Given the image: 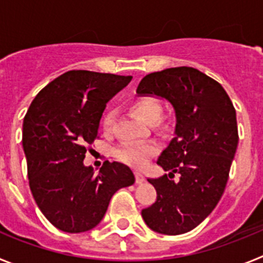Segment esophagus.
<instances>
[{
	"mask_svg": "<svg viewBox=\"0 0 263 263\" xmlns=\"http://www.w3.org/2000/svg\"><path fill=\"white\" fill-rule=\"evenodd\" d=\"M145 182V176H143L142 173H139V171H136V183L137 184H142Z\"/></svg>",
	"mask_w": 263,
	"mask_h": 263,
	"instance_id": "esophagus-1",
	"label": "esophagus"
}]
</instances>
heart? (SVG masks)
<instances>
[{
	"label": "heart",
	"instance_id": "heart-1",
	"mask_svg": "<svg viewBox=\"0 0 263 263\" xmlns=\"http://www.w3.org/2000/svg\"><path fill=\"white\" fill-rule=\"evenodd\" d=\"M133 111L146 124H155L160 117L162 108L160 104L152 97H142L136 100L132 105ZM115 110H108L104 115L101 126L105 132H108L115 122ZM158 152L157 145L152 142H130L118 146L115 150V157L120 162L133 167H143L147 160Z\"/></svg>",
	"mask_w": 263,
	"mask_h": 263
}]
</instances>
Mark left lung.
Instances as JSON below:
<instances>
[{
    "label": "left lung",
    "instance_id": "left-lung-1",
    "mask_svg": "<svg viewBox=\"0 0 263 263\" xmlns=\"http://www.w3.org/2000/svg\"><path fill=\"white\" fill-rule=\"evenodd\" d=\"M138 96L166 100L175 115L174 137L157 163L167 175L147 179L157 201L142 210L152 231L176 236L208 217L224 194L237 145L236 109L221 84L192 67L146 75Z\"/></svg>",
    "mask_w": 263,
    "mask_h": 263
}]
</instances>
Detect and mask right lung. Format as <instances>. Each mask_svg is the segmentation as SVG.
<instances>
[{"label":"right lung","mask_w":263,"mask_h":263,"mask_svg":"<svg viewBox=\"0 0 263 263\" xmlns=\"http://www.w3.org/2000/svg\"><path fill=\"white\" fill-rule=\"evenodd\" d=\"M130 80L132 76L68 71L36 95L25 116L22 146L30 190L42 213L60 231L93 229L111 196L136 182L122 163L106 160L96 174L83 162L106 104Z\"/></svg>","instance_id":"add662e5"}]
</instances>
